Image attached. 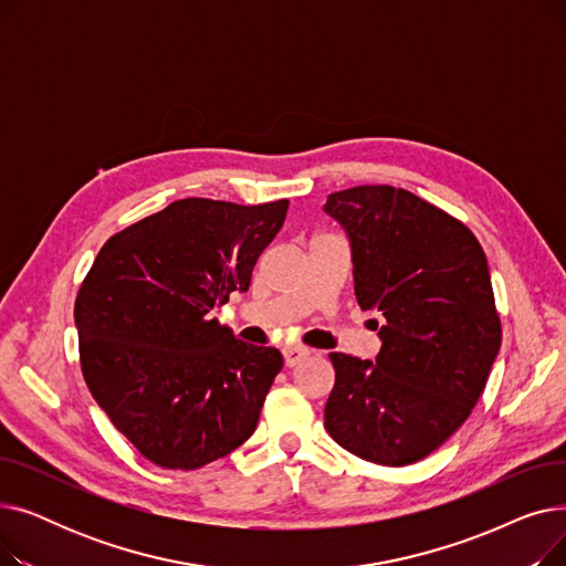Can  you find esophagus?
I'll use <instances>...</instances> for the list:
<instances>
[{
    "label": "esophagus",
    "mask_w": 566,
    "mask_h": 566,
    "mask_svg": "<svg viewBox=\"0 0 566 566\" xmlns=\"http://www.w3.org/2000/svg\"><path fill=\"white\" fill-rule=\"evenodd\" d=\"M284 365L286 367H295L298 363H303L307 355H310V348H303V346H284Z\"/></svg>",
    "instance_id": "34e87169"
}]
</instances>
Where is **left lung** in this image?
Here are the masks:
<instances>
[{"mask_svg":"<svg viewBox=\"0 0 566 566\" xmlns=\"http://www.w3.org/2000/svg\"><path fill=\"white\" fill-rule=\"evenodd\" d=\"M325 213L348 233L358 305L385 318L376 363L331 353L325 429L365 461L415 463L468 420L500 350L486 254L461 220L403 188L333 192Z\"/></svg>","mask_w":566,"mask_h":566,"instance_id":"1","label":"left lung"}]
</instances>
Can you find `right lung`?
<instances>
[{"label": "right lung", "instance_id": "right-lung-1", "mask_svg": "<svg viewBox=\"0 0 566 566\" xmlns=\"http://www.w3.org/2000/svg\"><path fill=\"white\" fill-rule=\"evenodd\" d=\"M289 199L256 206L188 197L101 248L75 298L84 380L151 463L197 470L254 433L284 360L211 316L248 291Z\"/></svg>", "mask_w": 566, "mask_h": 566}]
</instances>
